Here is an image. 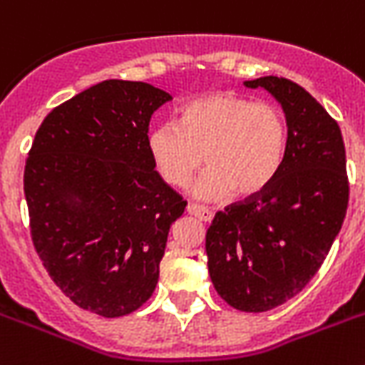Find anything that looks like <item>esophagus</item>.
Masks as SVG:
<instances>
[{
  "mask_svg": "<svg viewBox=\"0 0 365 365\" xmlns=\"http://www.w3.org/2000/svg\"><path fill=\"white\" fill-rule=\"evenodd\" d=\"M187 212L197 219H200V221H210L212 219V212L208 208H204V206H198V204H187Z\"/></svg>",
  "mask_w": 365,
  "mask_h": 365,
  "instance_id": "obj_1",
  "label": "esophagus"
}]
</instances>
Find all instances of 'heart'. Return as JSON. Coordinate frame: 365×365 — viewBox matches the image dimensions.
I'll return each mask as SVG.
<instances>
[{"label": "heart", "instance_id": "obj_1", "mask_svg": "<svg viewBox=\"0 0 365 365\" xmlns=\"http://www.w3.org/2000/svg\"><path fill=\"white\" fill-rule=\"evenodd\" d=\"M148 152L163 182L183 187L202 167L192 195L217 200L250 198L277 176L287 152V120L279 106L215 91L183 103L176 123L148 135Z\"/></svg>", "mask_w": 365, "mask_h": 365}]
</instances>
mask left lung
<instances>
[{"instance_id": "obj_1", "label": "left lung", "mask_w": 365, "mask_h": 365, "mask_svg": "<svg viewBox=\"0 0 365 365\" xmlns=\"http://www.w3.org/2000/svg\"><path fill=\"white\" fill-rule=\"evenodd\" d=\"M283 106L287 152L264 191L217 212L206 232L208 272L229 306L262 313L296 296L319 272L349 204L345 144L337 121L283 76L244 82Z\"/></svg>"}]
</instances>
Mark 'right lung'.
<instances>
[{
	"instance_id": "add662e5",
	"label": "right lung",
	"mask_w": 365,
	"mask_h": 365,
	"mask_svg": "<svg viewBox=\"0 0 365 365\" xmlns=\"http://www.w3.org/2000/svg\"><path fill=\"white\" fill-rule=\"evenodd\" d=\"M173 97L105 80L50 112L24 170L35 251L76 306L123 317L152 296L170 225L187 202L148 152L152 114Z\"/></svg>"
}]
</instances>
